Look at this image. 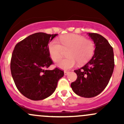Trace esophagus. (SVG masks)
Returning a JSON list of instances; mask_svg holds the SVG:
<instances>
[{
  "label": "esophagus",
  "instance_id": "esophagus-1",
  "mask_svg": "<svg viewBox=\"0 0 124 124\" xmlns=\"http://www.w3.org/2000/svg\"><path fill=\"white\" fill-rule=\"evenodd\" d=\"M68 73H69V71H64V74H65V75H67Z\"/></svg>",
  "mask_w": 124,
  "mask_h": 124
}]
</instances>
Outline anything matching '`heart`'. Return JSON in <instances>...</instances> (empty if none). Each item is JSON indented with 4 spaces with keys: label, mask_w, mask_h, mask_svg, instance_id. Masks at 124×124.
Instances as JSON below:
<instances>
[{
    "label": "heart",
    "mask_w": 124,
    "mask_h": 124,
    "mask_svg": "<svg viewBox=\"0 0 124 124\" xmlns=\"http://www.w3.org/2000/svg\"><path fill=\"white\" fill-rule=\"evenodd\" d=\"M59 41L61 45L56 39L51 41L48 44V49L51 58L54 62L62 57L63 50L68 49L67 53L68 57L62 59L57 63V65L63 69H70L77 62L79 65L84 64L94 53L93 41L83 36L70 33L60 37Z\"/></svg>",
    "instance_id": "1"
}]
</instances>
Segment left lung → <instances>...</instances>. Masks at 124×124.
Returning <instances> with one entry per match:
<instances>
[{
  "instance_id": "1",
  "label": "left lung",
  "mask_w": 124,
  "mask_h": 124,
  "mask_svg": "<svg viewBox=\"0 0 124 124\" xmlns=\"http://www.w3.org/2000/svg\"><path fill=\"white\" fill-rule=\"evenodd\" d=\"M95 44L93 57L83 67L74 70L77 78L71 83L72 91L85 98L98 95L108 85L115 66L113 47L101 35L89 33Z\"/></svg>"
}]
</instances>
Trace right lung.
Listing matches in <instances>:
<instances>
[{"label": "right lung", "instance_id": "add662e5", "mask_svg": "<svg viewBox=\"0 0 124 124\" xmlns=\"http://www.w3.org/2000/svg\"><path fill=\"white\" fill-rule=\"evenodd\" d=\"M57 35L38 32L15 46L10 64L11 74L18 91L29 99L41 100L50 96L64 75L59 68L47 70L53 64L48 44Z\"/></svg>", "mask_w": 124, "mask_h": 124}]
</instances>
